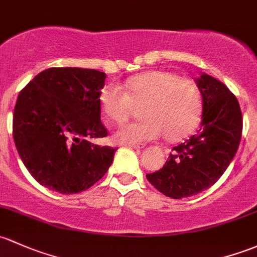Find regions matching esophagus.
Masks as SVG:
<instances>
[{"label": "esophagus", "instance_id": "1", "mask_svg": "<svg viewBox=\"0 0 257 257\" xmlns=\"http://www.w3.org/2000/svg\"><path fill=\"white\" fill-rule=\"evenodd\" d=\"M128 147L134 148V149H143V148H144V145L143 144H128Z\"/></svg>", "mask_w": 257, "mask_h": 257}]
</instances>
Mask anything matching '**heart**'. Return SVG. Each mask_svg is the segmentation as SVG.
<instances>
[{
    "label": "heart",
    "instance_id": "b5f03b06",
    "mask_svg": "<svg viewBox=\"0 0 257 257\" xmlns=\"http://www.w3.org/2000/svg\"><path fill=\"white\" fill-rule=\"evenodd\" d=\"M99 106L113 123L126 120L134 108L140 107L143 119L120 125L114 133L115 142L139 144L163 134L169 142H176L198 123L202 97L193 80L169 71H149L126 80L123 90L107 85L99 94Z\"/></svg>",
    "mask_w": 257,
    "mask_h": 257
}]
</instances>
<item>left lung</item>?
Returning <instances> with one entry per match:
<instances>
[{
  "instance_id": "8db88e82",
  "label": "left lung",
  "mask_w": 257,
  "mask_h": 257,
  "mask_svg": "<svg viewBox=\"0 0 257 257\" xmlns=\"http://www.w3.org/2000/svg\"><path fill=\"white\" fill-rule=\"evenodd\" d=\"M197 85L203 99L198 133L175 147L163 169L147 175L156 190L171 198L194 196L214 185L241 140L242 115L236 97L209 75H202Z\"/></svg>"
}]
</instances>
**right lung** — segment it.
Segmentation results:
<instances>
[{
  "instance_id": "right-lung-1",
  "label": "right lung",
  "mask_w": 257,
  "mask_h": 257,
  "mask_svg": "<svg viewBox=\"0 0 257 257\" xmlns=\"http://www.w3.org/2000/svg\"><path fill=\"white\" fill-rule=\"evenodd\" d=\"M104 81L98 70L50 67L18 94L13 139L42 186L64 194L82 192L109 169L115 148L88 142L108 136L99 106Z\"/></svg>"
}]
</instances>
